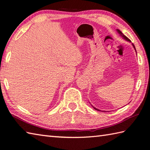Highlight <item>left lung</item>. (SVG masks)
Wrapping results in <instances>:
<instances>
[{
  "label": "left lung",
  "instance_id": "obj_1",
  "mask_svg": "<svg viewBox=\"0 0 150 150\" xmlns=\"http://www.w3.org/2000/svg\"><path fill=\"white\" fill-rule=\"evenodd\" d=\"M117 32H118V33H119V35H120L121 36V37H122V38H123V39H124V40H126V41H128V42H131V40H130L129 39H128V37H126L125 35H124L122 33V32H121V31L119 30H118V29H117ZM132 46H133V48H134L135 49V52H136V53H137V51H136V49H135V46H134V44H133V43H132ZM93 108H94V109L95 110H97V111H101V110H98V109H97V108H95V107H93Z\"/></svg>",
  "mask_w": 150,
  "mask_h": 150
}]
</instances>
